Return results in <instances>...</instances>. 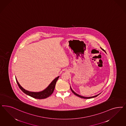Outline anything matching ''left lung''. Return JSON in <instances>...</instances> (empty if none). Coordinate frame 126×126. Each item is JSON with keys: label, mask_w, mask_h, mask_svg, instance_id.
Returning a JSON list of instances; mask_svg holds the SVG:
<instances>
[{"label": "left lung", "mask_w": 126, "mask_h": 126, "mask_svg": "<svg viewBox=\"0 0 126 126\" xmlns=\"http://www.w3.org/2000/svg\"><path fill=\"white\" fill-rule=\"evenodd\" d=\"M102 49L103 50H104L105 52H106L103 49ZM70 89L71 90V91H72V92H73V93L74 94H75L76 95H77V96H78V97H79L81 98H83V99H90V98H92L95 97H96V96H97L99 94H98L97 95H94V96H92V97H84V96H81V95H79V94H78L77 93H76L74 91H73V90L72 89H71V88L70 87Z\"/></svg>", "instance_id": "8db88e82"}]
</instances>
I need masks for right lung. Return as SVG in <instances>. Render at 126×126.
I'll return each instance as SVG.
<instances>
[{
  "instance_id": "obj_1",
  "label": "right lung",
  "mask_w": 126,
  "mask_h": 126,
  "mask_svg": "<svg viewBox=\"0 0 126 126\" xmlns=\"http://www.w3.org/2000/svg\"><path fill=\"white\" fill-rule=\"evenodd\" d=\"M59 77H57L55 78L53 81L51 82V83L48 86V87L45 89L44 90L39 92H30L27 91L24 88H23L19 84L18 82L17 81L16 78V81L17 85L19 87L20 89L24 93L28 95L29 96H31L33 98H34L35 99H45L46 98L48 97L52 94L53 93V91L55 88V85L56 84L57 81Z\"/></svg>"
}]
</instances>
